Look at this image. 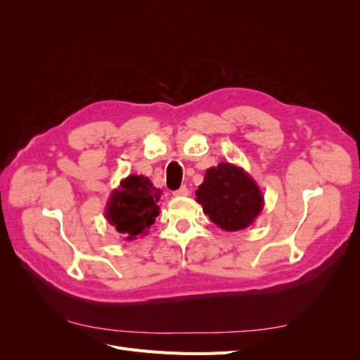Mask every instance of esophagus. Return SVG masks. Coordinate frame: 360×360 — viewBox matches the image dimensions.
Returning a JSON list of instances; mask_svg holds the SVG:
<instances>
[{
    "label": "esophagus",
    "instance_id": "34e87169",
    "mask_svg": "<svg viewBox=\"0 0 360 360\" xmlns=\"http://www.w3.org/2000/svg\"><path fill=\"white\" fill-rule=\"evenodd\" d=\"M188 195H189V189L186 186H181L180 189L174 192V197H188Z\"/></svg>",
    "mask_w": 360,
    "mask_h": 360
}]
</instances>
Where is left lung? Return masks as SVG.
Returning a JSON list of instances; mask_svg holds the SVG:
<instances>
[{
    "label": "left lung",
    "mask_w": 360,
    "mask_h": 360,
    "mask_svg": "<svg viewBox=\"0 0 360 360\" xmlns=\"http://www.w3.org/2000/svg\"><path fill=\"white\" fill-rule=\"evenodd\" d=\"M195 195L202 212L224 231L245 230L264 207L257 181L242 167L228 162L207 169Z\"/></svg>",
    "instance_id": "obj_1"
}]
</instances>
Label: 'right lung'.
I'll return each instance as SVG.
<instances>
[{
    "instance_id": "right-lung-1",
    "label": "right lung",
    "mask_w": 360,
    "mask_h": 360,
    "mask_svg": "<svg viewBox=\"0 0 360 360\" xmlns=\"http://www.w3.org/2000/svg\"><path fill=\"white\" fill-rule=\"evenodd\" d=\"M162 191L155 188L148 177L129 176L120 181L108 198L105 217L124 240L132 242L139 236H147L150 226L159 216Z\"/></svg>"
}]
</instances>
